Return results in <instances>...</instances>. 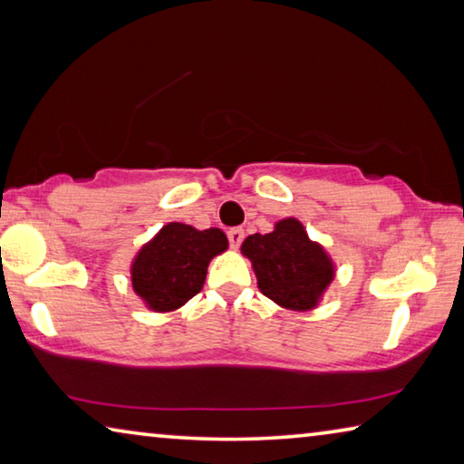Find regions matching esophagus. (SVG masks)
Returning <instances> with one entry per match:
<instances>
[{
  "label": "esophagus",
  "mask_w": 464,
  "mask_h": 464,
  "mask_svg": "<svg viewBox=\"0 0 464 464\" xmlns=\"http://www.w3.org/2000/svg\"><path fill=\"white\" fill-rule=\"evenodd\" d=\"M227 235H229V243H231L233 249H237L241 246L243 237H246V233H243L241 227H235V229H229V233H227Z\"/></svg>",
  "instance_id": "obj_1"
}]
</instances>
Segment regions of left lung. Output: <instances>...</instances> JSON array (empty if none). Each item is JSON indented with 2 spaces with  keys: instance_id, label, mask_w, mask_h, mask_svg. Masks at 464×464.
I'll return each mask as SVG.
<instances>
[{
  "instance_id": "1",
  "label": "left lung",
  "mask_w": 464,
  "mask_h": 464,
  "mask_svg": "<svg viewBox=\"0 0 464 464\" xmlns=\"http://www.w3.org/2000/svg\"><path fill=\"white\" fill-rule=\"evenodd\" d=\"M241 256L251 262L262 295L298 313L319 307L337 272L334 257L295 217L280 218L270 233L243 239Z\"/></svg>"
}]
</instances>
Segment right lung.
<instances>
[{
  "mask_svg": "<svg viewBox=\"0 0 464 464\" xmlns=\"http://www.w3.org/2000/svg\"><path fill=\"white\" fill-rule=\"evenodd\" d=\"M229 247L227 235L210 227L168 223L140 246L130 262V285L145 307L171 313L198 295L213 257Z\"/></svg>",
  "mask_w": 464,
  "mask_h": 464,
  "instance_id": "add662e5",
  "label": "right lung"
}]
</instances>
